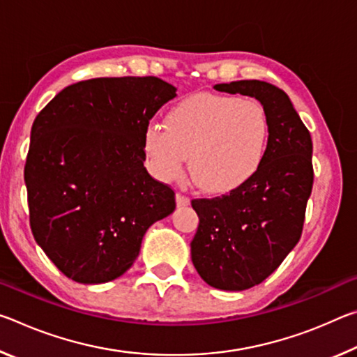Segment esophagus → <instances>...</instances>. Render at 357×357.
<instances>
[{
  "mask_svg": "<svg viewBox=\"0 0 357 357\" xmlns=\"http://www.w3.org/2000/svg\"><path fill=\"white\" fill-rule=\"evenodd\" d=\"M189 204H190L189 198L181 195V193H176V206L178 208H185V206H189Z\"/></svg>",
  "mask_w": 357,
  "mask_h": 357,
  "instance_id": "esophagus-1",
  "label": "esophagus"
}]
</instances>
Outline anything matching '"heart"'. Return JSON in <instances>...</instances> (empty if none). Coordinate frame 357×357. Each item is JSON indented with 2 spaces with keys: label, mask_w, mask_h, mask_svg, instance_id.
<instances>
[{
  "label": "heart",
  "mask_w": 357,
  "mask_h": 357,
  "mask_svg": "<svg viewBox=\"0 0 357 357\" xmlns=\"http://www.w3.org/2000/svg\"><path fill=\"white\" fill-rule=\"evenodd\" d=\"M271 126L264 108L236 96L195 94L168 110L165 128L149 123L143 151L149 172L178 179L189 157L190 176L203 192L225 195L261 170Z\"/></svg>",
  "instance_id": "obj_1"
}]
</instances>
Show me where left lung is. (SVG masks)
Here are the masks:
<instances>
[{
    "instance_id": "1",
    "label": "left lung",
    "mask_w": 357,
    "mask_h": 357,
    "mask_svg": "<svg viewBox=\"0 0 357 357\" xmlns=\"http://www.w3.org/2000/svg\"><path fill=\"white\" fill-rule=\"evenodd\" d=\"M215 91L255 98L268 114L269 151L261 170L241 189L193 200L198 229L192 263L208 285L243 291L261 283L298 244L312 193V138L291 100L274 84L239 80Z\"/></svg>"
}]
</instances>
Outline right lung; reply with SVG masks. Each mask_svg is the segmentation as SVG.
Returning <instances> with one entry per match:
<instances>
[{"label": "right lung", "instance_id": "add662e5", "mask_svg": "<svg viewBox=\"0 0 357 357\" xmlns=\"http://www.w3.org/2000/svg\"><path fill=\"white\" fill-rule=\"evenodd\" d=\"M176 88L157 77L93 78L36 116L25 184L36 243L84 285L128 273L148 228L170 215V187L144 168L143 134Z\"/></svg>", "mask_w": 357, "mask_h": 357}]
</instances>
